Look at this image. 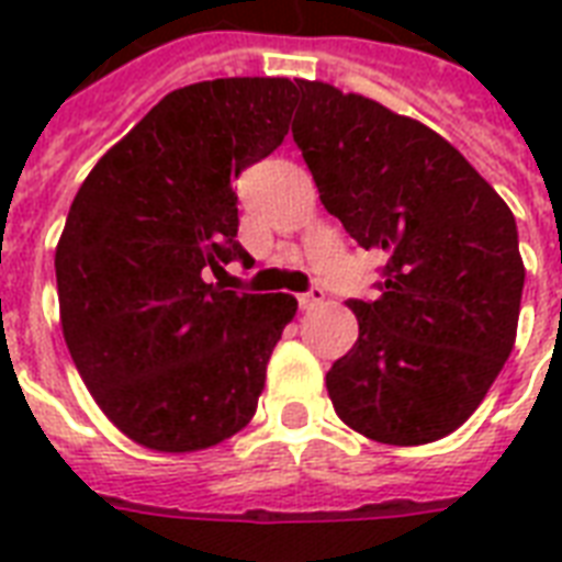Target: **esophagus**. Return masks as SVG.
<instances>
[{
  "mask_svg": "<svg viewBox=\"0 0 562 562\" xmlns=\"http://www.w3.org/2000/svg\"><path fill=\"white\" fill-rule=\"evenodd\" d=\"M324 289H308L306 294H297V303H300V308H315V306H321V303H324Z\"/></svg>",
  "mask_w": 562,
  "mask_h": 562,
  "instance_id": "34e87169",
  "label": "esophagus"
}]
</instances>
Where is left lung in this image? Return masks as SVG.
Wrapping results in <instances>:
<instances>
[{"instance_id":"8db88e82","label":"left lung","mask_w":562,"mask_h":562,"mask_svg":"<svg viewBox=\"0 0 562 562\" xmlns=\"http://www.w3.org/2000/svg\"><path fill=\"white\" fill-rule=\"evenodd\" d=\"M291 134L326 212L384 254L375 300H350L359 341L326 373L335 414L391 446L452 435L514 350V212L431 127L333 83L300 81Z\"/></svg>"}]
</instances>
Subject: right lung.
Here are the masks:
<instances>
[{"instance_id": "1", "label": "right lung", "mask_w": 562, "mask_h": 562, "mask_svg": "<svg viewBox=\"0 0 562 562\" xmlns=\"http://www.w3.org/2000/svg\"><path fill=\"white\" fill-rule=\"evenodd\" d=\"M289 78L169 92L87 175L55 250L66 347L92 400L145 449L198 452L250 423L297 312L291 294L210 282L250 265L233 180L282 145Z\"/></svg>"}]
</instances>
